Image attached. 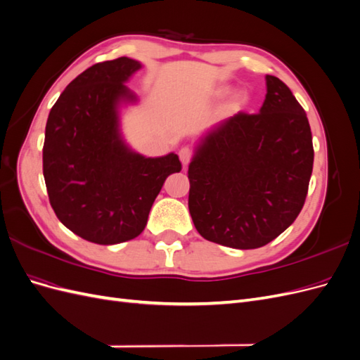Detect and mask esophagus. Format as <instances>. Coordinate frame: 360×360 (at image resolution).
Listing matches in <instances>:
<instances>
[{
  "instance_id": "obj_1",
  "label": "esophagus",
  "mask_w": 360,
  "mask_h": 360,
  "mask_svg": "<svg viewBox=\"0 0 360 360\" xmlns=\"http://www.w3.org/2000/svg\"><path fill=\"white\" fill-rule=\"evenodd\" d=\"M179 158H180V160H181V163H183V167H186L188 163L191 162V159H192V151H191V148H188V147L180 148V150H179Z\"/></svg>"
}]
</instances>
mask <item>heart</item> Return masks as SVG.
<instances>
[{"label":"heart","instance_id":"b5f03b06","mask_svg":"<svg viewBox=\"0 0 360 360\" xmlns=\"http://www.w3.org/2000/svg\"><path fill=\"white\" fill-rule=\"evenodd\" d=\"M226 93H228V89H226V86H222V89H217L216 96H224V94H226ZM246 101H248V96H246L245 93H242V91L236 93V94L233 96V99H231L233 110H238V108H242V106L246 103Z\"/></svg>","mask_w":360,"mask_h":360}]
</instances>
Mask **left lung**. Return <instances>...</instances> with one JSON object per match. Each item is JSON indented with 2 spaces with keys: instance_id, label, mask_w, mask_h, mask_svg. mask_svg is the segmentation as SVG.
Returning a JSON list of instances; mask_svg holds the SVG:
<instances>
[{
  "instance_id": "8db88e82",
  "label": "left lung",
  "mask_w": 360,
  "mask_h": 360,
  "mask_svg": "<svg viewBox=\"0 0 360 360\" xmlns=\"http://www.w3.org/2000/svg\"><path fill=\"white\" fill-rule=\"evenodd\" d=\"M258 114L238 112L200 138L189 163L197 231L234 249L267 245L296 221L314 163L307 112L276 76Z\"/></svg>"
}]
</instances>
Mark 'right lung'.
Listing matches in <instances>:
<instances>
[{
    "label": "right lung",
    "mask_w": 360,
    "mask_h": 360,
    "mask_svg": "<svg viewBox=\"0 0 360 360\" xmlns=\"http://www.w3.org/2000/svg\"><path fill=\"white\" fill-rule=\"evenodd\" d=\"M141 68L127 57L94 64L66 86L46 122L49 202L64 226L91 243L138 237L167 177L181 169L176 153L146 158L123 139L120 108L138 102L124 84Z\"/></svg>",
    "instance_id": "add662e5"
}]
</instances>
